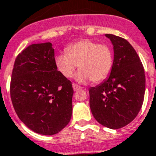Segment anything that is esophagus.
I'll return each mask as SVG.
<instances>
[{"mask_svg":"<svg viewBox=\"0 0 156 156\" xmlns=\"http://www.w3.org/2000/svg\"><path fill=\"white\" fill-rule=\"evenodd\" d=\"M73 88L74 91H78V90H81L82 87L80 86L77 85V84H75V83H73Z\"/></svg>","mask_w":156,"mask_h":156,"instance_id":"esophagus-1","label":"esophagus"}]
</instances>
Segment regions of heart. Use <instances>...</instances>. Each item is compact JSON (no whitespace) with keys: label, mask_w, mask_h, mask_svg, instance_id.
<instances>
[{"label":"heart","mask_w":156,"mask_h":156,"mask_svg":"<svg viewBox=\"0 0 156 156\" xmlns=\"http://www.w3.org/2000/svg\"><path fill=\"white\" fill-rule=\"evenodd\" d=\"M65 52L55 58L57 70L65 78H72L78 67V81L98 83L107 78L112 70L113 51L105 43L84 39L67 46Z\"/></svg>","instance_id":"heart-1"}]
</instances>
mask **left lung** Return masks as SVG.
I'll use <instances>...</instances> for the list:
<instances>
[{
    "label": "left lung",
    "mask_w": 156,
    "mask_h": 156,
    "mask_svg": "<svg viewBox=\"0 0 156 156\" xmlns=\"http://www.w3.org/2000/svg\"><path fill=\"white\" fill-rule=\"evenodd\" d=\"M105 36L114 46L113 68L104 83L89 89V103L98 123L118 129L138 115L144 101L146 78L142 63L132 45L119 36Z\"/></svg>",
    "instance_id": "1"
}]
</instances>
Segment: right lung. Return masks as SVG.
<instances>
[{
  "mask_svg": "<svg viewBox=\"0 0 156 156\" xmlns=\"http://www.w3.org/2000/svg\"><path fill=\"white\" fill-rule=\"evenodd\" d=\"M9 91L18 117L37 133L54 135L69 123L73 87L55 67L51 43L33 44L18 55Z\"/></svg>",
  "mask_w": 156,
  "mask_h": 156,
  "instance_id": "right-lung-1",
  "label": "right lung"
}]
</instances>
